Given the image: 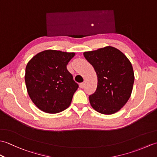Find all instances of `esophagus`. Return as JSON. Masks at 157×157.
<instances>
[{
  "mask_svg": "<svg viewBox=\"0 0 157 157\" xmlns=\"http://www.w3.org/2000/svg\"><path fill=\"white\" fill-rule=\"evenodd\" d=\"M84 86H85V82H82V83H81L80 84H79V87H80L81 88H84Z\"/></svg>",
  "mask_w": 157,
  "mask_h": 157,
  "instance_id": "esophagus-1",
  "label": "esophagus"
}]
</instances>
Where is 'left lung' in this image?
Wrapping results in <instances>:
<instances>
[{
    "mask_svg": "<svg viewBox=\"0 0 157 157\" xmlns=\"http://www.w3.org/2000/svg\"><path fill=\"white\" fill-rule=\"evenodd\" d=\"M96 73V90L89 96L95 111L105 115L118 112L132 94L134 82L132 65L119 49L111 46L84 52Z\"/></svg>",
    "mask_w": 157,
    "mask_h": 157,
    "instance_id": "left-lung-1",
    "label": "left lung"
}]
</instances>
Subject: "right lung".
Wrapping results in <instances>:
<instances>
[{"label":"right lung","instance_id":"1","mask_svg":"<svg viewBox=\"0 0 157 157\" xmlns=\"http://www.w3.org/2000/svg\"><path fill=\"white\" fill-rule=\"evenodd\" d=\"M75 52L46 50L33 56L25 67V82L29 98L42 111L60 113L71 105L78 84L67 69Z\"/></svg>","mask_w":157,"mask_h":157}]
</instances>
